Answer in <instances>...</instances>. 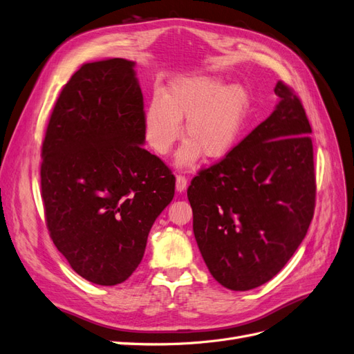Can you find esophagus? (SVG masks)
<instances>
[{"mask_svg":"<svg viewBox=\"0 0 354 354\" xmlns=\"http://www.w3.org/2000/svg\"><path fill=\"white\" fill-rule=\"evenodd\" d=\"M188 187V179L184 175H178L176 176V189L179 193H184Z\"/></svg>","mask_w":354,"mask_h":354,"instance_id":"1","label":"esophagus"}]
</instances>
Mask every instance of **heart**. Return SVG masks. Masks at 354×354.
<instances>
[{"label": "heart", "mask_w": 354, "mask_h": 354, "mask_svg": "<svg viewBox=\"0 0 354 354\" xmlns=\"http://www.w3.org/2000/svg\"><path fill=\"white\" fill-rule=\"evenodd\" d=\"M249 109V95L239 84L225 86L216 77L180 78L163 96L149 100L144 126L149 148L166 156L183 132L184 147L178 153L179 166H191L203 153L206 160H219L234 148Z\"/></svg>", "instance_id": "b5f03b06"}]
</instances>
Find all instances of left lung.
Wrapping results in <instances>:
<instances>
[{"instance_id": "1", "label": "left lung", "mask_w": 354, "mask_h": 354, "mask_svg": "<svg viewBox=\"0 0 354 354\" xmlns=\"http://www.w3.org/2000/svg\"><path fill=\"white\" fill-rule=\"evenodd\" d=\"M277 108L187 189L210 274L231 290L267 283L304 240L316 206L311 126L301 99L276 84Z\"/></svg>"}]
</instances>
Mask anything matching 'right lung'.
<instances>
[{"label":"right lung","instance_id":"1","mask_svg":"<svg viewBox=\"0 0 354 354\" xmlns=\"http://www.w3.org/2000/svg\"><path fill=\"white\" fill-rule=\"evenodd\" d=\"M135 64L113 57L80 66L62 87L41 147L46 225L73 270L102 286L142 261L175 176L142 148L144 97Z\"/></svg>","mask_w":354,"mask_h":354}]
</instances>
